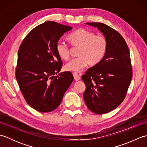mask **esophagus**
I'll return each instance as SVG.
<instances>
[{"label":"esophagus","instance_id":"esophagus-1","mask_svg":"<svg viewBox=\"0 0 147 147\" xmlns=\"http://www.w3.org/2000/svg\"><path fill=\"white\" fill-rule=\"evenodd\" d=\"M73 76H74V78L76 81H78L80 79V75L78 74V73H76V72H74L73 73Z\"/></svg>","mask_w":147,"mask_h":147}]
</instances>
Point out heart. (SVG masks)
<instances>
[{"label": "heart", "instance_id": "heart-1", "mask_svg": "<svg viewBox=\"0 0 147 147\" xmlns=\"http://www.w3.org/2000/svg\"><path fill=\"white\" fill-rule=\"evenodd\" d=\"M74 46L80 47L79 57L72 59L65 64L67 71H82L90 64H96L100 62L106 54L108 46L107 40L103 35H96L95 33L85 29H80L71 33L69 36ZM57 54L64 60L71 57L69 43L60 40L56 43Z\"/></svg>", "mask_w": 147, "mask_h": 147}]
</instances>
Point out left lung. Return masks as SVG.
<instances>
[{"label": "left lung", "instance_id": "left-lung-1", "mask_svg": "<svg viewBox=\"0 0 147 147\" xmlns=\"http://www.w3.org/2000/svg\"><path fill=\"white\" fill-rule=\"evenodd\" d=\"M86 24L100 31L108 46L102 60L82 77L86 85L83 98L90 111L106 114L117 108L126 97L133 76L130 53L125 40L116 30L102 23Z\"/></svg>", "mask_w": 147, "mask_h": 147}]
</instances>
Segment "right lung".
I'll return each mask as SVG.
<instances>
[{
  "label": "right lung",
  "mask_w": 147,
  "mask_h": 147,
  "mask_svg": "<svg viewBox=\"0 0 147 147\" xmlns=\"http://www.w3.org/2000/svg\"><path fill=\"white\" fill-rule=\"evenodd\" d=\"M72 29L54 21L33 28L19 48L16 78L27 104L40 112L55 110L73 81L70 71H61L62 62L56 43Z\"/></svg>",
  "instance_id": "right-lung-1"
}]
</instances>
